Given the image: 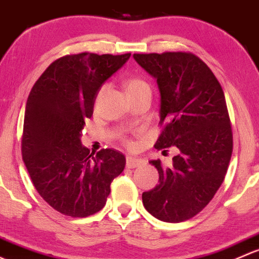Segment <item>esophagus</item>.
Here are the masks:
<instances>
[{
    "label": "esophagus",
    "mask_w": 259,
    "mask_h": 259,
    "mask_svg": "<svg viewBox=\"0 0 259 259\" xmlns=\"http://www.w3.org/2000/svg\"><path fill=\"white\" fill-rule=\"evenodd\" d=\"M145 164V161L141 158H136V157L132 156H127L126 158V166L128 168H136V167H141Z\"/></svg>",
    "instance_id": "34e87169"
}]
</instances>
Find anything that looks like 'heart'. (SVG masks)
Here are the masks:
<instances>
[{
    "mask_svg": "<svg viewBox=\"0 0 259 259\" xmlns=\"http://www.w3.org/2000/svg\"><path fill=\"white\" fill-rule=\"evenodd\" d=\"M143 87H148V84L146 83L143 79L138 78V77H132V78H130L128 81H127V92H133V91L143 89ZM103 90H105V87H102V89L100 90V93H98V95H101ZM126 143L127 146H132V143H131L130 141H126Z\"/></svg>",
    "mask_w": 259,
    "mask_h": 259,
    "instance_id": "b5f03b06",
    "label": "heart"
}]
</instances>
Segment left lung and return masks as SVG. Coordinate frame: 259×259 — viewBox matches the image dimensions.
Instances as JSON below:
<instances>
[{
    "label": "left lung",
    "instance_id": "8db88e82",
    "mask_svg": "<svg viewBox=\"0 0 259 259\" xmlns=\"http://www.w3.org/2000/svg\"><path fill=\"white\" fill-rule=\"evenodd\" d=\"M133 57L157 79L161 93L163 128L154 147L177 151L170 167L159 159L149 162L159 183L143 192V206L157 220L183 222L209 203L227 173L233 136L225 93L208 66L191 52Z\"/></svg>",
    "mask_w": 259,
    "mask_h": 259
}]
</instances>
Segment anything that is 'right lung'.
<instances>
[{
  "label": "right lung",
  "instance_id": "1",
  "mask_svg": "<svg viewBox=\"0 0 259 259\" xmlns=\"http://www.w3.org/2000/svg\"><path fill=\"white\" fill-rule=\"evenodd\" d=\"M131 53L82 52L58 58L32 87L23 121L22 158L39 196L65 215L89 217L105 207L126 158L113 148L96 157L81 143L102 84Z\"/></svg>",
  "mask_w": 259,
  "mask_h": 259
}]
</instances>
